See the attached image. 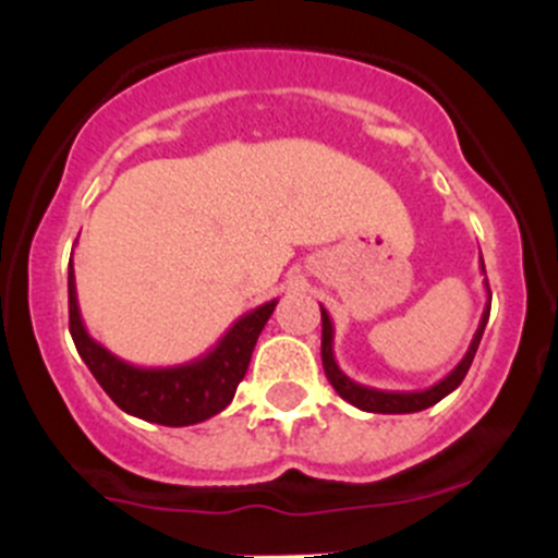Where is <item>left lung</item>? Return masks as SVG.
<instances>
[{
	"mask_svg": "<svg viewBox=\"0 0 558 558\" xmlns=\"http://www.w3.org/2000/svg\"><path fill=\"white\" fill-rule=\"evenodd\" d=\"M481 269H483V275H486V267H481ZM486 294H488V302H486V307H483L481 324H477L470 348H466V353L461 356V362L456 364L446 378L437 380L435 386L424 388V391H384V388L362 386V384H356V380L348 378L335 359V324H331L326 307H320V326H324V329H320V362H324L326 378H329V384L335 386V391L340 393L345 402H351L353 408L364 410V413L397 415V413H418V410L432 408V404H437L440 399H446L448 393L459 388L461 380H464L466 369H470L472 359H475L477 345H481L483 329H486V324H488V313H492V291H488V280H486Z\"/></svg>",
	"mask_w": 558,
	"mask_h": 558,
	"instance_id": "left-lung-1",
	"label": "left lung"
}]
</instances>
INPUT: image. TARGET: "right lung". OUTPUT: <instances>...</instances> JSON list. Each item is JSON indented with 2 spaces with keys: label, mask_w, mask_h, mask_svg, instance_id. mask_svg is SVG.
<instances>
[{
  "label": "right lung",
  "mask_w": 558,
  "mask_h": 558,
  "mask_svg": "<svg viewBox=\"0 0 558 558\" xmlns=\"http://www.w3.org/2000/svg\"><path fill=\"white\" fill-rule=\"evenodd\" d=\"M66 289H70V335L97 384L123 413L161 426L202 424L232 402L240 380L247 373L258 335L278 305V300L264 302L251 313L240 315L227 335L216 342V348L202 353L199 359L174 367H137L123 362L88 335L77 307L72 262Z\"/></svg>",
  "instance_id": "add662e5"
}]
</instances>
